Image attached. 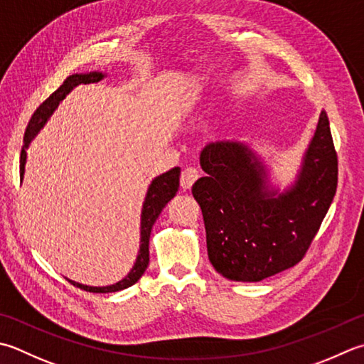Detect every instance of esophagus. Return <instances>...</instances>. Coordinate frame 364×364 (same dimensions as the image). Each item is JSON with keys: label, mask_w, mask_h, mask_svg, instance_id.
Listing matches in <instances>:
<instances>
[{"label": "esophagus", "mask_w": 364, "mask_h": 364, "mask_svg": "<svg viewBox=\"0 0 364 364\" xmlns=\"http://www.w3.org/2000/svg\"><path fill=\"white\" fill-rule=\"evenodd\" d=\"M197 178H198V172H197L196 168L189 167L186 170H183L181 181H180L181 183V189L183 191H189L192 188V184L197 181Z\"/></svg>", "instance_id": "obj_1"}]
</instances>
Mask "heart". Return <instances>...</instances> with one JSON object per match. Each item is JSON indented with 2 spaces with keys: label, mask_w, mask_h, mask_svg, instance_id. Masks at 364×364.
Instances as JSON below:
<instances>
[{
  "label": "heart",
  "mask_w": 364,
  "mask_h": 364,
  "mask_svg": "<svg viewBox=\"0 0 364 364\" xmlns=\"http://www.w3.org/2000/svg\"><path fill=\"white\" fill-rule=\"evenodd\" d=\"M202 99L200 97H194V99H191L189 101V113L186 115V119H188V123H192V121L194 119H197L198 117H200V112H202Z\"/></svg>",
  "instance_id": "b5f03b06"
}]
</instances>
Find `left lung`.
Masks as SVG:
<instances>
[{"instance_id": "8db88e82", "label": "left lung", "mask_w": 364, "mask_h": 364, "mask_svg": "<svg viewBox=\"0 0 364 364\" xmlns=\"http://www.w3.org/2000/svg\"><path fill=\"white\" fill-rule=\"evenodd\" d=\"M200 167L206 175L194 183L192 196L202 208L208 259L219 274L238 282H259L296 265L338 186V158L323 110L294 183L282 191L246 141L206 145Z\"/></svg>"}]
</instances>
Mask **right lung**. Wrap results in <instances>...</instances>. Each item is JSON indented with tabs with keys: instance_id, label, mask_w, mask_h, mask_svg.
Segmentation results:
<instances>
[{
	"instance_id": "1",
	"label": "right lung",
	"mask_w": 364,
	"mask_h": 364,
	"mask_svg": "<svg viewBox=\"0 0 364 364\" xmlns=\"http://www.w3.org/2000/svg\"><path fill=\"white\" fill-rule=\"evenodd\" d=\"M107 77L105 73L101 70H92V73H85V74H73L69 75L66 80L63 82L61 87L56 90L52 96H50L46 102L39 105V109L34 112L31 117L30 123H28L25 139H23V146H21L20 153V181H23L25 176V164H26V149L30 148L31 141L36 139V135L41 132L42 127L47 124L50 117L53 115L55 110L58 109V105L63 102V99H66L69 95L78 85H87V83H95L102 80ZM180 173L181 168L175 167L168 172L156 176L148 186L144 206H141V215H140V247L137 259L134 262V267L131 272L127 273L126 277L118 281L117 284H112V286H104V287H92V286H85V284L75 282L68 279L70 284L80 287L87 291H92V294H112V291H119L127 287L134 286L137 282L141 274L145 273L149 262V235H151V229L156 223V219L159 218L161 211L166 208V205L172 200L176 196L178 188H180Z\"/></svg>"
}]
</instances>
